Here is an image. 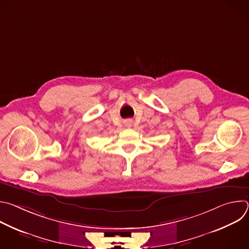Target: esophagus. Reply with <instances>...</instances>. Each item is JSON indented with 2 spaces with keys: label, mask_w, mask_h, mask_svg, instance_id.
Masks as SVG:
<instances>
[{
  "label": "esophagus",
  "mask_w": 249,
  "mask_h": 249,
  "mask_svg": "<svg viewBox=\"0 0 249 249\" xmlns=\"http://www.w3.org/2000/svg\"><path fill=\"white\" fill-rule=\"evenodd\" d=\"M132 124H133V120L132 119H127L125 121V126H127V127H132Z\"/></svg>",
  "instance_id": "esophagus-1"
}]
</instances>
